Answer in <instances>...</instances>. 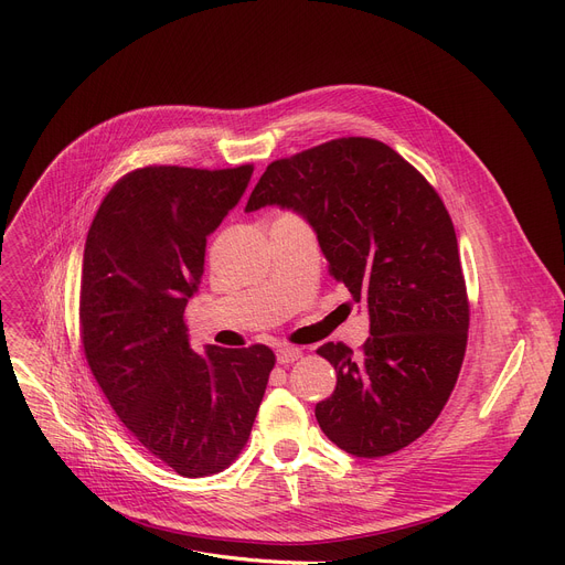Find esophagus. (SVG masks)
<instances>
[{
    "label": "esophagus",
    "instance_id": "esophagus-1",
    "mask_svg": "<svg viewBox=\"0 0 565 565\" xmlns=\"http://www.w3.org/2000/svg\"><path fill=\"white\" fill-rule=\"evenodd\" d=\"M302 358V348H295V345H279L277 348V362L279 364H292Z\"/></svg>",
    "mask_w": 565,
    "mask_h": 565
}]
</instances>
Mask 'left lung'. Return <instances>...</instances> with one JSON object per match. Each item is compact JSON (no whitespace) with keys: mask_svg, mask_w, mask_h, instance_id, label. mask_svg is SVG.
<instances>
[{"mask_svg":"<svg viewBox=\"0 0 565 565\" xmlns=\"http://www.w3.org/2000/svg\"><path fill=\"white\" fill-rule=\"evenodd\" d=\"M298 211L330 275L364 302L360 352L324 343L337 390L316 419L339 449L380 458L419 439L447 405L465 360L469 300L449 211L394 148L341 137L267 164L245 211Z\"/></svg>","mask_w":565,"mask_h":565,"instance_id":"left-lung-1","label":"left lung"}]
</instances>
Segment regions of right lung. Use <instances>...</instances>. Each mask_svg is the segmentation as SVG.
<instances>
[{"instance_id":"add662e5","label":"right lung","mask_w":565,"mask_h":565,"mask_svg":"<svg viewBox=\"0 0 565 565\" xmlns=\"http://www.w3.org/2000/svg\"><path fill=\"white\" fill-rule=\"evenodd\" d=\"M254 164L141 167L105 194L84 245L79 339L116 417L188 479L226 469L249 439L275 352H194L185 307L205 237L247 190Z\"/></svg>"}]
</instances>
